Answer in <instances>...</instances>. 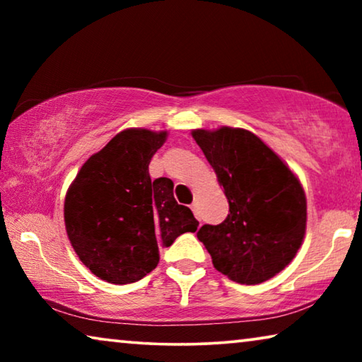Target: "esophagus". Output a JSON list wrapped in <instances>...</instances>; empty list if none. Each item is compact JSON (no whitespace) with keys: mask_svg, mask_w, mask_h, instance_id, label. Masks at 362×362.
Here are the masks:
<instances>
[{"mask_svg":"<svg viewBox=\"0 0 362 362\" xmlns=\"http://www.w3.org/2000/svg\"><path fill=\"white\" fill-rule=\"evenodd\" d=\"M192 211H193V214H194V217L198 218V220H201V214H199V209H198V203H196V201H194V203L192 204Z\"/></svg>","mask_w":362,"mask_h":362,"instance_id":"obj_1","label":"esophagus"}]
</instances>
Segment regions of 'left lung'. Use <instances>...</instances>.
Here are the masks:
<instances>
[{"instance_id":"left-lung-1","label":"left lung","mask_w":362,"mask_h":362,"mask_svg":"<svg viewBox=\"0 0 362 362\" xmlns=\"http://www.w3.org/2000/svg\"><path fill=\"white\" fill-rule=\"evenodd\" d=\"M228 199V216L203 225L198 240L220 273L259 284L291 263L302 246L306 198L292 170L252 132L233 127L193 131Z\"/></svg>"}]
</instances>
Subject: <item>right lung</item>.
<instances>
[{"mask_svg": "<svg viewBox=\"0 0 362 362\" xmlns=\"http://www.w3.org/2000/svg\"><path fill=\"white\" fill-rule=\"evenodd\" d=\"M166 132L126 129L79 169L65 198L73 249L95 276L129 284L153 272L159 247L194 233L198 220L175 201L166 177L151 182L148 164Z\"/></svg>", "mask_w": 362, "mask_h": 362, "instance_id": "1", "label": "right lung"}]
</instances>
